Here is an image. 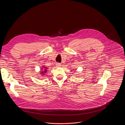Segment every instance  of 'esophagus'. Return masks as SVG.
Instances as JSON below:
<instances>
[{
  "label": "esophagus",
  "mask_w": 125,
  "mask_h": 125,
  "mask_svg": "<svg viewBox=\"0 0 125 125\" xmlns=\"http://www.w3.org/2000/svg\"><path fill=\"white\" fill-rule=\"evenodd\" d=\"M56 65H57L58 66H60V65H61V64H60V63H57V64H56Z\"/></svg>",
  "instance_id": "obj_1"
}]
</instances>
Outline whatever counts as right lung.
<instances>
[{
	"instance_id": "obj_1",
	"label": "right lung",
	"mask_w": 125,
	"mask_h": 125,
	"mask_svg": "<svg viewBox=\"0 0 125 125\" xmlns=\"http://www.w3.org/2000/svg\"><path fill=\"white\" fill-rule=\"evenodd\" d=\"M42 68H41V70H42V71H41L40 74L42 75V76L44 75V73H46V72L47 71V67H46V66H42Z\"/></svg>"
}]
</instances>
